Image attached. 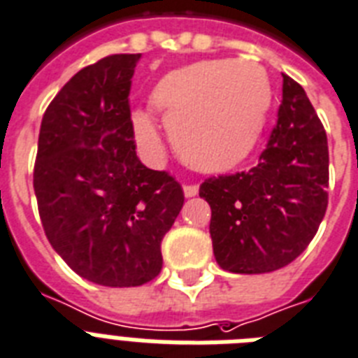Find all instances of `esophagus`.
Listing matches in <instances>:
<instances>
[{"instance_id":"34e87169","label":"esophagus","mask_w":358,"mask_h":358,"mask_svg":"<svg viewBox=\"0 0 358 358\" xmlns=\"http://www.w3.org/2000/svg\"><path fill=\"white\" fill-rule=\"evenodd\" d=\"M182 192H185V196L187 197H194L197 196L199 188H197V185H185V187H182Z\"/></svg>"}]
</instances>
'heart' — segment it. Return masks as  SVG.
<instances>
[{
  "mask_svg": "<svg viewBox=\"0 0 358 358\" xmlns=\"http://www.w3.org/2000/svg\"><path fill=\"white\" fill-rule=\"evenodd\" d=\"M150 103L182 161L205 173H224L248 161L259 145L273 105V85L255 62L213 59L164 73ZM131 120L140 150L157 155L161 134L153 118L134 110Z\"/></svg>",
  "mask_w": 358,
  "mask_h": 358,
  "instance_id": "1",
  "label": "heart"
}]
</instances>
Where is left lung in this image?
Wrapping results in <instances>:
<instances>
[{"label": "left lung", "instance_id": "left-lung-1", "mask_svg": "<svg viewBox=\"0 0 358 358\" xmlns=\"http://www.w3.org/2000/svg\"><path fill=\"white\" fill-rule=\"evenodd\" d=\"M327 134L301 85L282 76V101L266 150L250 171L208 177L216 262L233 273H268L310 244L327 210Z\"/></svg>", "mask_w": 358, "mask_h": 358}]
</instances>
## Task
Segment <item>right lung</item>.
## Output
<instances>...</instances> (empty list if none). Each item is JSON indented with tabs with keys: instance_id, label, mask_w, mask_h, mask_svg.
Returning a JSON list of instances; mask_svg holds the SVG:
<instances>
[{
	"instance_id": "obj_1",
	"label": "right lung",
	"mask_w": 358,
	"mask_h": 358,
	"mask_svg": "<svg viewBox=\"0 0 358 358\" xmlns=\"http://www.w3.org/2000/svg\"><path fill=\"white\" fill-rule=\"evenodd\" d=\"M140 53L108 55L71 77L45 108L33 185L45 236L77 275L140 287L159 275L181 185L134 151L129 90Z\"/></svg>"
}]
</instances>
